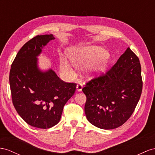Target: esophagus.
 I'll use <instances>...</instances> for the list:
<instances>
[{
	"label": "esophagus",
	"mask_w": 155,
	"mask_h": 155,
	"mask_svg": "<svg viewBox=\"0 0 155 155\" xmlns=\"http://www.w3.org/2000/svg\"><path fill=\"white\" fill-rule=\"evenodd\" d=\"M82 88H83V84L80 82L78 83V84L77 85V90L78 92H81Z\"/></svg>",
	"instance_id": "34e87169"
}]
</instances>
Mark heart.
Instances as JSON below:
<instances>
[{
  "label": "heart",
  "mask_w": 155,
  "mask_h": 155,
  "mask_svg": "<svg viewBox=\"0 0 155 155\" xmlns=\"http://www.w3.org/2000/svg\"><path fill=\"white\" fill-rule=\"evenodd\" d=\"M106 51L99 46H87L74 49L69 55V59L72 65L63 58L61 60V69L63 72L70 76L76 73V69L87 68L88 76L94 78L104 73L108 67V62L105 58Z\"/></svg>",
  "instance_id": "heart-1"
}]
</instances>
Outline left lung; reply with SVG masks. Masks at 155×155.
<instances>
[{"instance_id":"left-lung-1","label":"left lung","mask_w":155,"mask_h":155,"mask_svg":"<svg viewBox=\"0 0 155 155\" xmlns=\"http://www.w3.org/2000/svg\"><path fill=\"white\" fill-rule=\"evenodd\" d=\"M142 88L140 60L128 48L107 72L92 79L82 88L86 96L87 119L104 130L122 126L134 113Z\"/></svg>"}]
</instances>
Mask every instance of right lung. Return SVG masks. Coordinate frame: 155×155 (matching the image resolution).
<instances>
[{"label": "right lung", "mask_w": 155, "mask_h": 155, "mask_svg": "<svg viewBox=\"0 0 155 155\" xmlns=\"http://www.w3.org/2000/svg\"><path fill=\"white\" fill-rule=\"evenodd\" d=\"M53 35H37L19 50L11 65L10 86L16 111L27 124L46 129L60 120L63 107L73 96L75 83L61 81L52 69L42 71L37 56Z\"/></svg>", "instance_id": "obj_1"}]
</instances>
